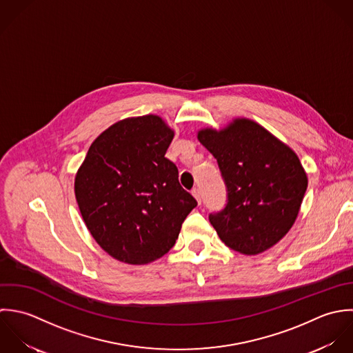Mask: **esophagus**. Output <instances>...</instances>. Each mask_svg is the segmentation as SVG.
<instances>
[{
  "label": "esophagus",
  "instance_id": "esophagus-1",
  "mask_svg": "<svg viewBox=\"0 0 353 353\" xmlns=\"http://www.w3.org/2000/svg\"><path fill=\"white\" fill-rule=\"evenodd\" d=\"M192 195L195 196V199H196L198 203L201 205V203H202V194H201V190H199V188H194V190H192Z\"/></svg>",
  "mask_w": 353,
  "mask_h": 353
}]
</instances>
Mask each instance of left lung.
Segmentation results:
<instances>
[{"label":"left lung","instance_id":"8db88e82","mask_svg":"<svg viewBox=\"0 0 353 353\" xmlns=\"http://www.w3.org/2000/svg\"><path fill=\"white\" fill-rule=\"evenodd\" d=\"M198 139L216 159L226 187L225 208L209 214L219 239L244 255L277 244L292 228L307 190L297 155L245 119L219 132L203 130Z\"/></svg>","mask_w":353,"mask_h":353}]
</instances>
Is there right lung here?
Listing matches in <instances>:
<instances>
[{
  "mask_svg": "<svg viewBox=\"0 0 353 353\" xmlns=\"http://www.w3.org/2000/svg\"><path fill=\"white\" fill-rule=\"evenodd\" d=\"M173 131L158 116L116 123L91 147L74 179L81 216L114 259L150 263L176 243L196 199L165 154Z\"/></svg>",
  "mask_w": 353,
  "mask_h": 353,
  "instance_id": "add662e5",
  "label": "right lung"
}]
</instances>
